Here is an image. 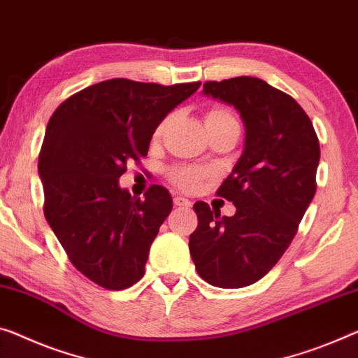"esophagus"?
<instances>
[{
	"label": "esophagus",
	"mask_w": 358,
	"mask_h": 358,
	"mask_svg": "<svg viewBox=\"0 0 358 358\" xmlns=\"http://www.w3.org/2000/svg\"><path fill=\"white\" fill-rule=\"evenodd\" d=\"M174 205L176 206H184V208H190L192 201L187 200L184 196H174Z\"/></svg>",
	"instance_id": "obj_1"
}]
</instances>
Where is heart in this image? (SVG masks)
<instances>
[{"instance_id":"heart-1","label":"heart","mask_w":358,"mask_h":358,"mask_svg":"<svg viewBox=\"0 0 358 358\" xmlns=\"http://www.w3.org/2000/svg\"><path fill=\"white\" fill-rule=\"evenodd\" d=\"M173 117L168 115L164 117L160 123L157 124L155 131H153V141H160L166 133L169 124H171ZM222 124H238L234 113L225 107H213L205 113V126L206 129L216 128V126ZM168 178L171 182L178 187V189L184 192H194L205 179L210 178V171L201 166H192V164H182V166H173L168 171Z\"/></svg>"}]
</instances>
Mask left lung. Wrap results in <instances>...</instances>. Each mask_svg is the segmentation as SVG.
<instances>
[{
    "label": "left lung",
    "mask_w": 358,
    "mask_h": 358,
    "mask_svg": "<svg viewBox=\"0 0 358 358\" xmlns=\"http://www.w3.org/2000/svg\"><path fill=\"white\" fill-rule=\"evenodd\" d=\"M203 94L238 110L246 134L240 160L217 189L236 213L221 216L196 201L189 250L205 282L243 288L271 271L293 241L315 195L320 145L299 103L259 78L206 81Z\"/></svg>",
    "instance_id": "obj_1"
}]
</instances>
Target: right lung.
<instances>
[{
  "instance_id": "obj_1",
  "label": "right lung",
  "mask_w": 358,
  "mask_h": 358,
  "mask_svg": "<svg viewBox=\"0 0 358 358\" xmlns=\"http://www.w3.org/2000/svg\"><path fill=\"white\" fill-rule=\"evenodd\" d=\"M200 85L113 78L65 99L49 118L38 160L46 221L70 262L99 287L118 291L144 277L173 198L162 185L131 196L118 179L147 155L157 124Z\"/></svg>"
}]
</instances>
